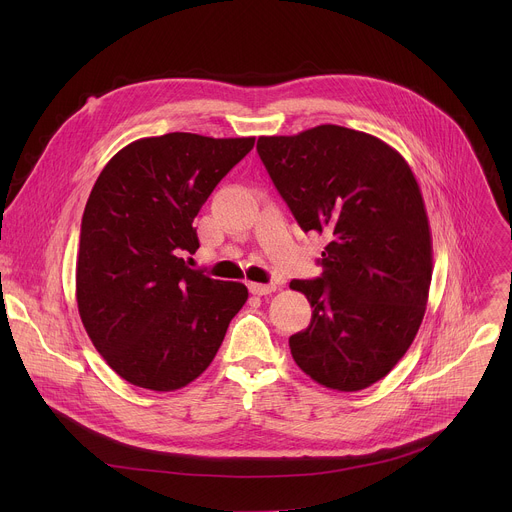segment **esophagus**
<instances>
[{
	"mask_svg": "<svg viewBox=\"0 0 512 512\" xmlns=\"http://www.w3.org/2000/svg\"><path fill=\"white\" fill-rule=\"evenodd\" d=\"M275 289H277L275 283H249V291L253 296H267V294H273Z\"/></svg>",
	"mask_w": 512,
	"mask_h": 512,
	"instance_id": "esophagus-1",
	"label": "esophagus"
}]
</instances>
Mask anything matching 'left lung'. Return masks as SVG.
<instances>
[{
    "label": "left lung",
    "mask_w": 512,
    "mask_h": 512,
    "mask_svg": "<svg viewBox=\"0 0 512 512\" xmlns=\"http://www.w3.org/2000/svg\"><path fill=\"white\" fill-rule=\"evenodd\" d=\"M257 152L298 225L328 239L322 277L289 283L314 308L289 336L291 356L328 389H367L393 371L425 314L433 257L419 184L389 143L340 125L263 135Z\"/></svg>",
    "instance_id": "1"
}]
</instances>
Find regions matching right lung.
<instances>
[{"label":"right lung","mask_w":512,"mask_h":512,"mask_svg":"<svg viewBox=\"0 0 512 512\" xmlns=\"http://www.w3.org/2000/svg\"><path fill=\"white\" fill-rule=\"evenodd\" d=\"M255 137L166 133L119 150L85 206L77 255L83 326L127 383L176 391L221 348L249 291L190 269L194 218Z\"/></svg>","instance_id":"1"}]
</instances>
